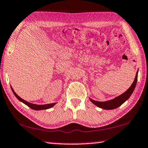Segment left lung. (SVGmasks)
I'll list each match as a JSON object with an SVG mask.
<instances>
[{
  "mask_svg": "<svg viewBox=\"0 0 148 148\" xmlns=\"http://www.w3.org/2000/svg\"><path fill=\"white\" fill-rule=\"evenodd\" d=\"M137 79H138V71L136 74V77L134 79V81L130 86V88L128 90L125 92L124 93L122 94L121 95L116 97L113 100L106 101H98L92 100L90 98V101L92 102L94 105H96L98 107L104 109V110H113V109L117 108L121 106L122 104L125 102L126 100H127L129 98V97L131 96L133 91H134L136 85L137 83Z\"/></svg>",
  "mask_w": 148,
  "mask_h": 148,
  "instance_id": "left-lung-1",
  "label": "left lung"
}]
</instances>
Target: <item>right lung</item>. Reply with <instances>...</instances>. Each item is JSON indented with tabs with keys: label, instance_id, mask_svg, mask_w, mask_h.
Returning <instances> with one entry per match:
<instances>
[{
	"label": "right lung",
	"instance_id": "right-lung-1",
	"mask_svg": "<svg viewBox=\"0 0 148 148\" xmlns=\"http://www.w3.org/2000/svg\"><path fill=\"white\" fill-rule=\"evenodd\" d=\"M11 88H12V90L13 93L14 95H15V96L18 99V100L21 101V102H23V103H25V105H27V106H29L30 108L33 109V110H47V109H49L50 108H52L54 106L56 103H48V104H45V105H37V104H33V103H29L28 102V101H27L25 100H23L22 98H21L20 97H19V96H18L16 94V93L14 92V90H13V88H12L11 86Z\"/></svg>",
	"mask_w": 148,
	"mask_h": 148
}]
</instances>
